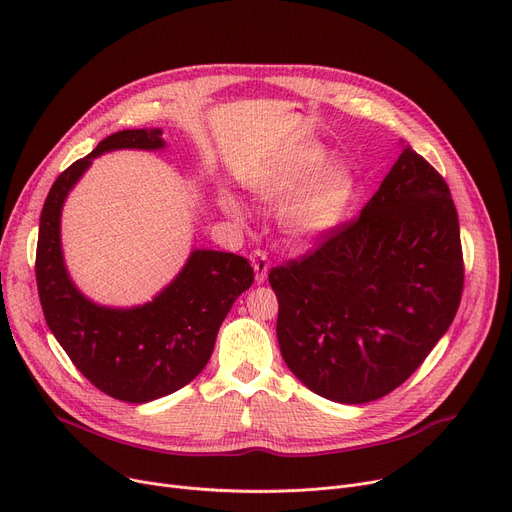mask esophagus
<instances>
[{"instance_id": "1", "label": "esophagus", "mask_w": 512, "mask_h": 512, "mask_svg": "<svg viewBox=\"0 0 512 512\" xmlns=\"http://www.w3.org/2000/svg\"><path fill=\"white\" fill-rule=\"evenodd\" d=\"M251 263H253V270H255V282L261 284L267 278V272H270V259L263 251H253L251 253Z\"/></svg>"}]
</instances>
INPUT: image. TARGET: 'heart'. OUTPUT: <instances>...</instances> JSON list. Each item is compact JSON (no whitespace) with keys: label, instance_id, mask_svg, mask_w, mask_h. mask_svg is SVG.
<instances>
[{"label":"heart","instance_id":"obj_1","mask_svg":"<svg viewBox=\"0 0 512 512\" xmlns=\"http://www.w3.org/2000/svg\"><path fill=\"white\" fill-rule=\"evenodd\" d=\"M324 161L326 155L317 147L294 149L255 182V193L265 203H284L290 199L282 213V224L297 240L330 232L351 203L355 182L351 172L342 166L324 170L307 184ZM222 205L230 215H240L234 197H224Z\"/></svg>","mask_w":512,"mask_h":512}]
</instances>
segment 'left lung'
Masks as SVG:
<instances>
[{"mask_svg": "<svg viewBox=\"0 0 512 512\" xmlns=\"http://www.w3.org/2000/svg\"><path fill=\"white\" fill-rule=\"evenodd\" d=\"M459 215L444 178L402 147L359 218L301 261L272 267L288 369L342 405L411 378L446 334L463 294Z\"/></svg>", "mask_w": 512, "mask_h": 512, "instance_id": "left-lung-1", "label": "left lung"}]
</instances>
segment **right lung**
Instances as JSON below:
<instances>
[{
    "mask_svg": "<svg viewBox=\"0 0 512 512\" xmlns=\"http://www.w3.org/2000/svg\"><path fill=\"white\" fill-rule=\"evenodd\" d=\"M159 128L120 130L53 182L39 220L37 286L51 334L70 361L107 396L143 405L193 382L234 301L253 284V267L234 253L195 249L178 276L137 307H105L72 282L62 253V207L93 159L116 149H164Z\"/></svg>",
    "mask_w": 512,
    "mask_h": 512,
    "instance_id": "add662e5",
    "label": "right lung"
}]
</instances>
